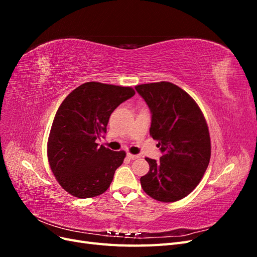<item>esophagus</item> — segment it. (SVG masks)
<instances>
[{"label":"esophagus","instance_id":"obj_1","mask_svg":"<svg viewBox=\"0 0 257 257\" xmlns=\"http://www.w3.org/2000/svg\"><path fill=\"white\" fill-rule=\"evenodd\" d=\"M126 158L127 159H130V160H136V159H138L139 157L137 154H131V153H127L126 154Z\"/></svg>","mask_w":257,"mask_h":257}]
</instances>
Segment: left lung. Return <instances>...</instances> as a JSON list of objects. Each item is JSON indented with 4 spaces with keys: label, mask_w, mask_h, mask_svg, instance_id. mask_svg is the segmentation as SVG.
Instances as JSON below:
<instances>
[{
    "label": "left lung",
    "mask_w": 257,
    "mask_h": 257,
    "mask_svg": "<svg viewBox=\"0 0 257 257\" xmlns=\"http://www.w3.org/2000/svg\"><path fill=\"white\" fill-rule=\"evenodd\" d=\"M135 89L150 108V135L163 153L159 162L146 158L150 170L141 178L142 188L163 203L180 200L200 182L211 157L205 116L195 100L172 82Z\"/></svg>",
    "instance_id": "obj_1"
}]
</instances>
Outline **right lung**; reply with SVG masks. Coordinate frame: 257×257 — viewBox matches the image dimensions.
<instances>
[{"label":"right lung","mask_w":257,"mask_h":257,"mask_svg":"<svg viewBox=\"0 0 257 257\" xmlns=\"http://www.w3.org/2000/svg\"><path fill=\"white\" fill-rule=\"evenodd\" d=\"M134 94L131 87L90 81L72 91L60 105L47 154L54 177L71 195L95 197L109 188L126 154L99 147L96 139L106 133L112 111Z\"/></svg>","instance_id":"obj_1"}]
</instances>
